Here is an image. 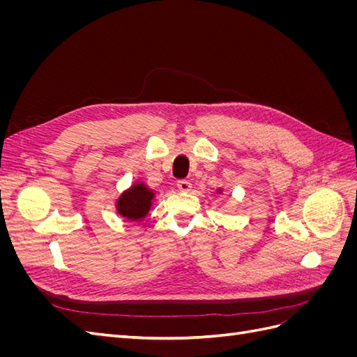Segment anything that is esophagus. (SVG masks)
Instances as JSON below:
<instances>
[{
  "mask_svg": "<svg viewBox=\"0 0 357 357\" xmlns=\"http://www.w3.org/2000/svg\"><path fill=\"white\" fill-rule=\"evenodd\" d=\"M177 188L181 192H189L192 189V183L189 180H178L177 181Z\"/></svg>",
  "mask_w": 357,
  "mask_h": 357,
  "instance_id": "esophagus-1",
  "label": "esophagus"
}]
</instances>
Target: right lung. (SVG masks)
I'll return each mask as SVG.
<instances>
[{
    "label": "right lung",
    "mask_w": 357,
    "mask_h": 357,
    "mask_svg": "<svg viewBox=\"0 0 357 357\" xmlns=\"http://www.w3.org/2000/svg\"><path fill=\"white\" fill-rule=\"evenodd\" d=\"M153 192L149 190L143 183L135 185L122 193V197L117 201V211L123 218L129 220H142L149 213L152 205Z\"/></svg>",
    "instance_id": "obj_1"
}]
</instances>
